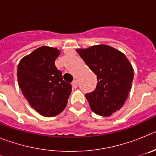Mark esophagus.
I'll list each match as a JSON object with an SVG mask.
<instances>
[{
    "mask_svg": "<svg viewBox=\"0 0 156 156\" xmlns=\"http://www.w3.org/2000/svg\"><path fill=\"white\" fill-rule=\"evenodd\" d=\"M72 86H73V87H74V88L77 87V80H74L72 82Z\"/></svg>",
    "mask_w": 156,
    "mask_h": 156,
    "instance_id": "1",
    "label": "esophagus"
}]
</instances>
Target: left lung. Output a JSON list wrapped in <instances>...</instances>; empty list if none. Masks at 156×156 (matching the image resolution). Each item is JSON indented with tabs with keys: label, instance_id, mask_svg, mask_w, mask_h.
I'll return each instance as SVG.
<instances>
[{
	"label": "left lung",
	"instance_id": "obj_1",
	"mask_svg": "<svg viewBox=\"0 0 156 156\" xmlns=\"http://www.w3.org/2000/svg\"><path fill=\"white\" fill-rule=\"evenodd\" d=\"M76 51L97 75L95 90L86 94L90 108L97 115L110 116L127 99L133 79L132 65L124 54L108 45H95Z\"/></svg>",
	"mask_w": 156,
	"mask_h": 156
}]
</instances>
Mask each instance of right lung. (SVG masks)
Wrapping results in <instances>:
<instances>
[{
    "label": "right lung",
    "mask_w": 156,
    "mask_h": 156,
    "mask_svg": "<svg viewBox=\"0 0 156 156\" xmlns=\"http://www.w3.org/2000/svg\"><path fill=\"white\" fill-rule=\"evenodd\" d=\"M60 51L43 46L25 56L18 65L19 87L32 108L45 117H53L66 108L72 90L55 62Z\"/></svg>",
    "instance_id": "obj_1"
}]
</instances>
